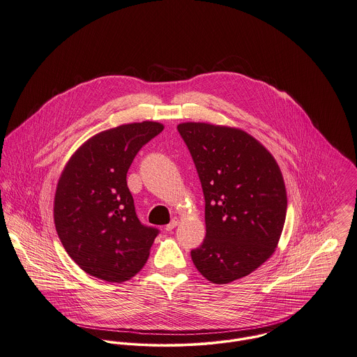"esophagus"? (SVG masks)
<instances>
[{"label": "esophagus", "instance_id": "obj_1", "mask_svg": "<svg viewBox=\"0 0 357 357\" xmlns=\"http://www.w3.org/2000/svg\"><path fill=\"white\" fill-rule=\"evenodd\" d=\"M177 225H178V220H177V218H174V220H172V221H170V222L166 225L165 229H166L167 231H170V230H173V229L177 227Z\"/></svg>", "mask_w": 357, "mask_h": 357}]
</instances>
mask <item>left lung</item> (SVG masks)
Returning a JSON list of instances; mask_svg holds the SVG:
<instances>
[{
  "label": "left lung",
  "mask_w": 357,
  "mask_h": 357,
  "mask_svg": "<svg viewBox=\"0 0 357 357\" xmlns=\"http://www.w3.org/2000/svg\"><path fill=\"white\" fill-rule=\"evenodd\" d=\"M177 130L206 200V238L191 251L195 267L217 285L247 277L278 247L288 206L281 169L245 130L195 121Z\"/></svg>",
  "instance_id": "8db88e82"
}]
</instances>
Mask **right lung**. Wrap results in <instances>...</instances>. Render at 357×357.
<instances>
[{"mask_svg":"<svg viewBox=\"0 0 357 357\" xmlns=\"http://www.w3.org/2000/svg\"><path fill=\"white\" fill-rule=\"evenodd\" d=\"M163 128L142 121L102 130L65 163L54 195V225L70 259L96 278L128 281L149 259L158 230L140 224L127 173L137 151Z\"/></svg>","mask_w":357,"mask_h":357,"instance_id":"1","label":"right lung"}]
</instances>
